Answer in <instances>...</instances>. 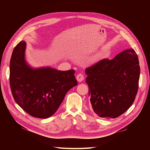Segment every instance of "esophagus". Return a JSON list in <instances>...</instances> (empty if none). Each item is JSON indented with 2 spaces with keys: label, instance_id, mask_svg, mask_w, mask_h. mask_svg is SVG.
I'll return each mask as SVG.
<instances>
[{
  "label": "esophagus",
  "instance_id": "esophagus-1",
  "mask_svg": "<svg viewBox=\"0 0 150 150\" xmlns=\"http://www.w3.org/2000/svg\"><path fill=\"white\" fill-rule=\"evenodd\" d=\"M84 75L82 74H79L77 75V76H76V80H77L78 81L81 82V81H83L84 80Z\"/></svg>",
  "mask_w": 150,
  "mask_h": 150
}]
</instances>
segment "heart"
I'll return each mask as SVG.
<instances>
[{
	"label": "heart",
	"instance_id": "heart-1",
	"mask_svg": "<svg viewBox=\"0 0 150 150\" xmlns=\"http://www.w3.org/2000/svg\"><path fill=\"white\" fill-rule=\"evenodd\" d=\"M97 58H98V57H97L96 58H95L94 59H93V61H95V60H96Z\"/></svg>",
	"mask_w": 150,
	"mask_h": 150
}]
</instances>
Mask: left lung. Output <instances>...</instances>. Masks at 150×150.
<instances>
[{
  "label": "left lung",
  "instance_id": "1",
  "mask_svg": "<svg viewBox=\"0 0 150 150\" xmlns=\"http://www.w3.org/2000/svg\"><path fill=\"white\" fill-rule=\"evenodd\" d=\"M92 110L106 119L119 117L131 106L139 88L140 66L134 49L103 59L86 69Z\"/></svg>",
  "mask_w": 150,
  "mask_h": 150
}]
</instances>
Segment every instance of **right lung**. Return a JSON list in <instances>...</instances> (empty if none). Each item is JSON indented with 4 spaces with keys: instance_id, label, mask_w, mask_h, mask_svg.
I'll return each mask as SVG.
<instances>
[{
    "instance_id": "add662e5",
    "label": "right lung",
    "mask_w": 150,
    "mask_h": 150,
    "mask_svg": "<svg viewBox=\"0 0 150 150\" xmlns=\"http://www.w3.org/2000/svg\"><path fill=\"white\" fill-rule=\"evenodd\" d=\"M26 42L14 47L10 64V83L16 103L29 115L47 119L53 115L66 93L77 85L75 70L49 67L31 68L25 59Z\"/></svg>"
}]
</instances>
